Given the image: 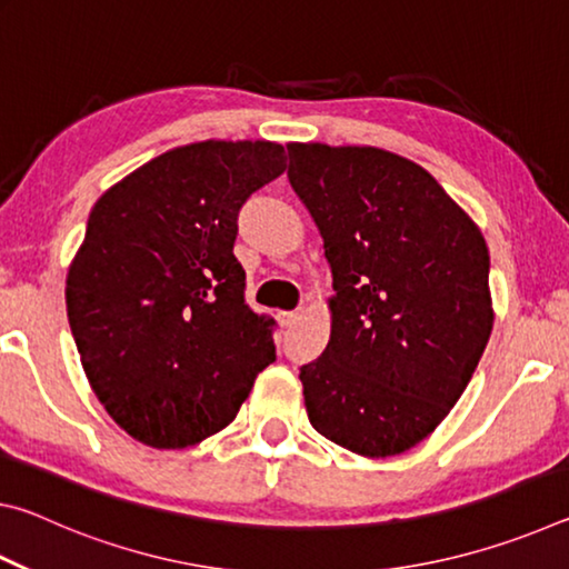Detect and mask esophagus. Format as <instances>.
<instances>
[{
	"label": "esophagus",
	"mask_w": 569,
	"mask_h": 569,
	"mask_svg": "<svg viewBox=\"0 0 569 569\" xmlns=\"http://www.w3.org/2000/svg\"><path fill=\"white\" fill-rule=\"evenodd\" d=\"M276 319L283 326V329H288V326H293L298 321V311H278Z\"/></svg>",
	"instance_id": "esophagus-1"
}]
</instances>
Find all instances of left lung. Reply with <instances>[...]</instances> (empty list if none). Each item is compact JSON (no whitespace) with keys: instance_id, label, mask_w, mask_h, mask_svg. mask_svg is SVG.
<instances>
[{"instance_id":"8db88e82","label":"left lung","mask_w":569,"mask_h":569,"mask_svg":"<svg viewBox=\"0 0 569 569\" xmlns=\"http://www.w3.org/2000/svg\"><path fill=\"white\" fill-rule=\"evenodd\" d=\"M288 158L336 291L329 346L301 366L308 421L353 455H401L445 421L492 333L485 236L397 152L291 142Z\"/></svg>"}]
</instances>
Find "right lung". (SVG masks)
<instances>
[{
    "mask_svg": "<svg viewBox=\"0 0 569 569\" xmlns=\"http://www.w3.org/2000/svg\"><path fill=\"white\" fill-rule=\"evenodd\" d=\"M286 170L278 142L203 140L102 192L67 273V319L104 411L132 439L186 449L226 429L276 361L246 303L238 210Z\"/></svg>",
    "mask_w": 569,
    "mask_h": 569,
    "instance_id": "1",
    "label": "right lung"
}]
</instances>
